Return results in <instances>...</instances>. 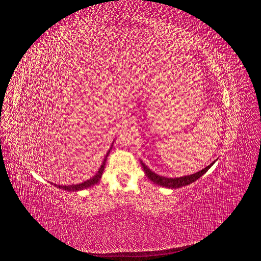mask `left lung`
<instances>
[{"label": "left lung", "mask_w": 261, "mask_h": 261, "mask_svg": "<svg viewBox=\"0 0 261 261\" xmlns=\"http://www.w3.org/2000/svg\"><path fill=\"white\" fill-rule=\"evenodd\" d=\"M141 162V166L145 172L146 176L151 180L155 182V184L162 186V187H167V188H172V189H175V188H180L182 186H187L191 182L196 181L198 178H200L202 175L205 174L206 171L214 165L213 161L207 167H205L204 169H202L196 173H192V174H188V175H184V176H176V177H170V176H163L161 174H158L155 171H152L151 169H149L146 165L145 162H143L142 160H140Z\"/></svg>", "instance_id": "left-lung-1"}]
</instances>
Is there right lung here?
Listing matches in <instances>:
<instances>
[{
	"label": "right lung",
	"mask_w": 261,
	"mask_h": 261,
	"mask_svg": "<svg viewBox=\"0 0 261 261\" xmlns=\"http://www.w3.org/2000/svg\"><path fill=\"white\" fill-rule=\"evenodd\" d=\"M113 144H114V142L112 143V145H111L108 153H106V155H105L104 160L102 162L100 169L98 170V172L95 173V175H93L91 178L81 182V184H75V185H58V184H54V182H51V184H54V186L57 187V188L63 189V190H66V191H80V190H84V189H87V188H89L91 186H94L95 184H98V182L101 179V177H102L104 167H105V162H106V159H108L109 153H110V151H111V149L113 147Z\"/></svg>",
	"instance_id": "1"
}]
</instances>
